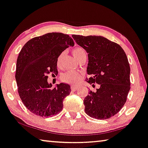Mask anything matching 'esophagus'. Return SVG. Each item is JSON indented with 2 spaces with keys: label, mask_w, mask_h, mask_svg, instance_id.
<instances>
[{
  "label": "esophagus",
  "mask_w": 148,
  "mask_h": 148,
  "mask_svg": "<svg viewBox=\"0 0 148 148\" xmlns=\"http://www.w3.org/2000/svg\"><path fill=\"white\" fill-rule=\"evenodd\" d=\"M78 87H77V86H71V90H74V91H75V90H77V89H78Z\"/></svg>",
  "instance_id": "34e87169"
}]
</instances>
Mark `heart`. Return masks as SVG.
<instances>
[{
    "label": "heart",
    "instance_id": "obj_1",
    "mask_svg": "<svg viewBox=\"0 0 148 148\" xmlns=\"http://www.w3.org/2000/svg\"><path fill=\"white\" fill-rule=\"evenodd\" d=\"M64 52H61V53L59 55V56L57 58V65L58 66H60L61 61H62L63 57L64 56ZM72 53L74 56L75 58L78 60L79 58H81L82 56L84 55H86V52L81 47H75V48L72 50ZM81 77V74L79 73L78 72L69 71L63 73L61 75V79L63 81L65 82V83H70V84H76L80 81Z\"/></svg>",
    "mask_w": 148,
    "mask_h": 148
}]
</instances>
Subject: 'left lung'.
Masks as SVG:
<instances>
[{
    "label": "left lung",
    "mask_w": 148,
    "mask_h": 148,
    "mask_svg": "<svg viewBox=\"0 0 148 148\" xmlns=\"http://www.w3.org/2000/svg\"><path fill=\"white\" fill-rule=\"evenodd\" d=\"M72 37L88 53L87 72L90 77L86 81L100 85L84 99L85 112L93 119H110L123 107L130 89V68L126 53L120 45L103 36Z\"/></svg>",
    "instance_id": "obj_1"
}]
</instances>
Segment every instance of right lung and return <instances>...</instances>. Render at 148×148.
<instances>
[{
  "label": "right lung",
  "instance_id": "add662e5",
  "mask_svg": "<svg viewBox=\"0 0 148 148\" xmlns=\"http://www.w3.org/2000/svg\"><path fill=\"white\" fill-rule=\"evenodd\" d=\"M74 42L69 35L52 32L34 38L25 44L16 61V81L19 96L25 106L42 117L56 115L62 110L63 101L71 91L61 83L52 88L47 75H57V58Z\"/></svg>",
  "mask_w": 148,
  "mask_h": 148
}]
</instances>
